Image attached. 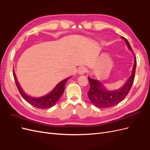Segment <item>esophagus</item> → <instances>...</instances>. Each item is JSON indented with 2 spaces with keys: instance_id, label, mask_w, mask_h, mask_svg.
Masks as SVG:
<instances>
[{
  "instance_id": "34e87169",
  "label": "esophagus",
  "mask_w": 150,
  "mask_h": 150,
  "mask_svg": "<svg viewBox=\"0 0 150 150\" xmlns=\"http://www.w3.org/2000/svg\"><path fill=\"white\" fill-rule=\"evenodd\" d=\"M87 69H85V68H81V69H80L79 70V74H84V73H86V72H87Z\"/></svg>"
}]
</instances>
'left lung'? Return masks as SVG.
Here are the masks:
<instances>
[{
    "label": "left lung",
    "mask_w": 150,
    "mask_h": 150,
    "mask_svg": "<svg viewBox=\"0 0 150 150\" xmlns=\"http://www.w3.org/2000/svg\"><path fill=\"white\" fill-rule=\"evenodd\" d=\"M121 38L125 40L128 49L133 52L132 48L127 39L123 37H121ZM136 67H137V60L134 57V66L131 76L122 88L114 91L107 90L100 81L88 77L90 88L88 95L91 103L95 106L99 108H107L115 106L123 100L129 93L133 85Z\"/></svg>",
    "instance_id": "left-lung-1"
}]
</instances>
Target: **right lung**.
<instances>
[{"label":"right lung","instance_id":"obj_1","mask_svg":"<svg viewBox=\"0 0 150 150\" xmlns=\"http://www.w3.org/2000/svg\"><path fill=\"white\" fill-rule=\"evenodd\" d=\"M13 74L17 89L19 90V91L22 98H23L27 102H28L29 104H30L32 106L39 109H42V110H44V109L50 108L55 105L56 103L58 101L59 99V98L62 96L63 92H64L65 85L67 81L68 80V79L70 78V77H69V78H66V79L61 81V82L54 88V89L51 93L46 95V96H44L40 98H33L29 96V95L26 94L24 92V91L22 90L19 83H18L16 74L14 73V71H13Z\"/></svg>","mask_w":150,"mask_h":150}]
</instances>
